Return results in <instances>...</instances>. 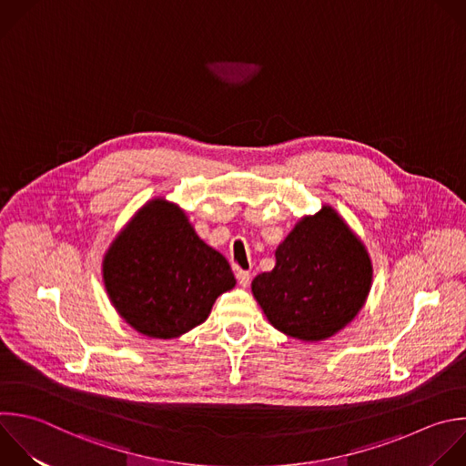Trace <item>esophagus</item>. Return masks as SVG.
<instances>
[{
	"label": "esophagus",
	"instance_id": "34e87169",
	"mask_svg": "<svg viewBox=\"0 0 466 466\" xmlns=\"http://www.w3.org/2000/svg\"><path fill=\"white\" fill-rule=\"evenodd\" d=\"M236 278H238V283L241 287H247L250 283V272L248 270H238L236 272Z\"/></svg>",
	"mask_w": 466,
	"mask_h": 466
}]
</instances>
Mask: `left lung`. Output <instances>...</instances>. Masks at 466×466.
Masks as SVG:
<instances>
[{
	"label": "left lung",
	"instance_id": "1",
	"mask_svg": "<svg viewBox=\"0 0 466 466\" xmlns=\"http://www.w3.org/2000/svg\"><path fill=\"white\" fill-rule=\"evenodd\" d=\"M274 256V268L250 285L274 329L317 344L360 313L371 290L373 263L362 239L331 205L299 218Z\"/></svg>",
	"mask_w": 466,
	"mask_h": 466
}]
</instances>
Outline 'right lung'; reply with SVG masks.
Instances as JSON below:
<instances>
[{
    "label": "right lung",
    "mask_w": 466,
    "mask_h": 466,
    "mask_svg": "<svg viewBox=\"0 0 466 466\" xmlns=\"http://www.w3.org/2000/svg\"><path fill=\"white\" fill-rule=\"evenodd\" d=\"M102 281L120 319L147 339H177L203 324L236 287L225 256L167 198L146 201L102 258Z\"/></svg>",
    "instance_id": "1"
}]
</instances>
